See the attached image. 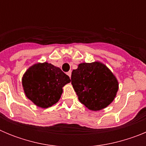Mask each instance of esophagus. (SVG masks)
I'll use <instances>...</instances> for the list:
<instances>
[{
    "label": "esophagus",
    "instance_id": "esophagus-1",
    "mask_svg": "<svg viewBox=\"0 0 146 146\" xmlns=\"http://www.w3.org/2000/svg\"><path fill=\"white\" fill-rule=\"evenodd\" d=\"M67 75L69 76V77L71 78V75H72V72H71V71H69V72H67Z\"/></svg>",
    "mask_w": 146,
    "mask_h": 146
}]
</instances>
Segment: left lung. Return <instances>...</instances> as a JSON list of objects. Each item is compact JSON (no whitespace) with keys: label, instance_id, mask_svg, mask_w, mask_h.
Segmentation results:
<instances>
[{"label":"left lung","instance_id":"1","mask_svg":"<svg viewBox=\"0 0 146 146\" xmlns=\"http://www.w3.org/2000/svg\"><path fill=\"white\" fill-rule=\"evenodd\" d=\"M71 80L79 101L93 111L108 107L118 90L116 77L106 66L98 61L79 64L72 71Z\"/></svg>","mask_w":146,"mask_h":146}]
</instances>
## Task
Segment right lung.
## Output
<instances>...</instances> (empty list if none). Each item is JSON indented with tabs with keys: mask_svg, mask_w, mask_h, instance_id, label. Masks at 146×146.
<instances>
[{
	"mask_svg": "<svg viewBox=\"0 0 146 146\" xmlns=\"http://www.w3.org/2000/svg\"><path fill=\"white\" fill-rule=\"evenodd\" d=\"M70 81L60 68L44 62L30 67L23 75L22 83L31 101L36 106L47 108L58 102L62 88Z\"/></svg>",
	"mask_w": 146,
	"mask_h": 146,
	"instance_id": "obj_1",
	"label": "right lung"
}]
</instances>
